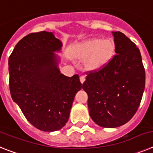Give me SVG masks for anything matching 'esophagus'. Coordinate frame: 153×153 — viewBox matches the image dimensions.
Segmentation results:
<instances>
[{
  "label": "esophagus",
  "mask_w": 153,
  "mask_h": 153,
  "mask_svg": "<svg viewBox=\"0 0 153 153\" xmlns=\"http://www.w3.org/2000/svg\"><path fill=\"white\" fill-rule=\"evenodd\" d=\"M79 78H80L81 83H82V84H83V83H84V82H85V76H81Z\"/></svg>",
  "instance_id": "obj_1"
}]
</instances>
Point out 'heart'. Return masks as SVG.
Returning <instances> with one entry per match:
<instances>
[{"instance_id":"obj_1","label":"heart","mask_w":153,"mask_h":153,"mask_svg":"<svg viewBox=\"0 0 153 153\" xmlns=\"http://www.w3.org/2000/svg\"><path fill=\"white\" fill-rule=\"evenodd\" d=\"M115 43L111 39H91L81 46L77 56L82 60L86 59L85 68L87 71H95L105 67L115 54Z\"/></svg>"}]
</instances>
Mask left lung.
<instances>
[{
    "label": "left lung",
    "mask_w": 153,
    "mask_h": 153,
    "mask_svg": "<svg viewBox=\"0 0 153 153\" xmlns=\"http://www.w3.org/2000/svg\"><path fill=\"white\" fill-rule=\"evenodd\" d=\"M111 33L116 55L100 71L88 74L82 85L91 119L104 128H116L132 119L146 82L139 49L123 33Z\"/></svg>",
    "instance_id": "obj_1"
}]
</instances>
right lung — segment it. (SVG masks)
<instances>
[{
	"instance_id": "obj_1",
	"label": "right lung",
	"mask_w": 153,
	"mask_h": 153,
	"mask_svg": "<svg viewBox=\"0 0 153 153\" xmlns=\"http://www.w3.org/2000/svg\"><path fill=\"white\" fill-rule=\"evenodd\" d=\"M62 48L53 32L32 33L16 45L8 59L12 99L29 123L44 132L65 126L82 87L78 75L61 73V58L55 53Z\"/></svg>"
}]
</instances>
